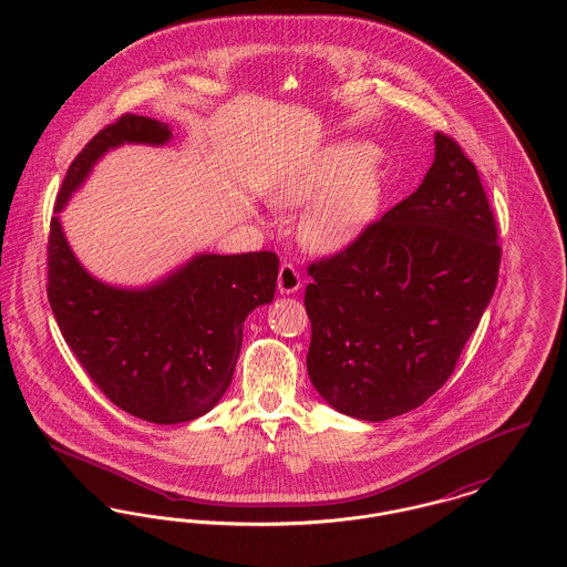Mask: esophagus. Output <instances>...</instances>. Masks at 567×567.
Wrapping results in <instances>:
<instances>
[{
  "label": "esophagus",
  "instance_id": "34e87169",
  "mask_svg": "<svg viewBox=\"0 0 567 567\" xmlns=\"http://www.w3.org/2000/svg\"><path fill=\"white\" fill-rule=\"evenodd\" d=\"M301 287V278L293 264H282L280 271H278V291L280 293H296L297 289Z\"/></svg>",
  "mask_w": 567,
  "mask_h": 567
}]
</instances>
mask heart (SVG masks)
<instances>
[{"mask_svg": "<svg viewBox=\"0 0 567 567\" xmlns=\"http://www.w3.org/2000/svg\"><path fill=\"white\" fill-rule=\"evenodd\" d=\"M380 195L377 153L363 142H340L315 159L276 193L280 206H312L301 223V240L317 250H336L372 218Z\"/></svg>", "mask_w": 567, "mask_h": 567, "instance_id": "obj_1", "label": "heart"}]
</instances>
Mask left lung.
I'll return each mask as SVG.
<instances>
[{
    "label": "left lung",
    "instance_id": "left-lung-1",
    "mask_svg": "<svg viewBox=\"0 0 567 567\" xmlns=\"http://www.w3.org/2000/svg\"><path fill=\"white\" fill-rule=\"evenodd\" d=\"M433 142L419 189L308 268V374L327 404L361 421L425 404L497 285L502 248L478 169L451 135Z\"/></svg>",
    "mask_w": 567,
    "mask_h": 567
}]
</instances>
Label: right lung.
<instances>
[{"label": "right lung", "instance_id": "right-lung-1", "mask_svg": "<svg viewBox=\"0 0 567 567\" xmlns=\"http://www.w3.org/2000/svg\"><path fill=\"white\" fill-rule=\"evenodd\" d=\"M172 130L123 114L72 162L54 210L61 213L93 163L110 148L167 144ZM278 257L195 255L146 289H118L93 278L74 257L59 216L49 234V301L82 368L110 402L148 423L174 425L213 410L231 384L246 317L276 291Z\"/></svg>", "mask_w": 567, "mask_h": 567}]
</instances>
